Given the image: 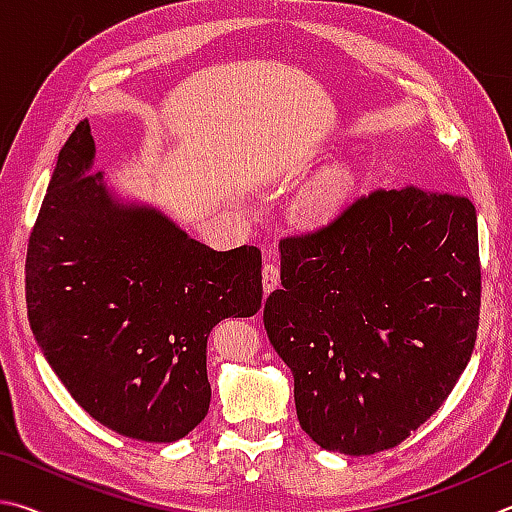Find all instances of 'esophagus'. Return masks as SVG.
Masks as SVG:
<instances>
[{
	"mask_svg": "<svg viewBox=\"0 0 512 512\" xmlns=\"http://www.w3.org/2000/svg\"><path fill=\"white\" fill-rule=\"evenodd\" d=\"M279 283H281V270H279V265H276V263H267V265L263 267V290H265V294H270L272 290L279 288Z\"/></svg>",
	"mask_w": 512,
	"mask_h": 512,
	"instance_id": "34e87169",
	"label": "esophagus"
}]
</instances>
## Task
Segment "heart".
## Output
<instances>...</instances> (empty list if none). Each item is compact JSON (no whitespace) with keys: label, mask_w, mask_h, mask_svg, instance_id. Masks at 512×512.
Segmentation results:
<instances>
[{"label":"heart","mask_w":512,"mask_h":512,"mask_svg":"<svg viewBox=\"0 0 512 512\" xmlns=\"http://www.w3.org/2000/svg\"><path fill=\"white\" fill-rule=\"evenodd\" d=\"M351 195V175L346 168H330L317 177L299 204L301 218L310 224H324L344 209Z\"/></svg>","instance_id":"b5f03b06"}]
</instances>
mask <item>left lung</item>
Returning a JSON list of instances; mask_svg holds the SVG:
<instances>
[{"label": "left lung", "instance_id": "1", "mask_svg": "<svg viewBox=\"0 0 512 512\" xmlns=\"http://www.w3.org/2000/svg\"><path fill=\"white\" fill-rule=\"evenodd\" d=\"M279 249L283 288L263 324L294 375L301 429L351 456L396 447L470 362L481 306L472 202L378 188Z\"/></svg>", "mask_w": 512, "mask_h": 512}]
</instances>
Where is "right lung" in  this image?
I'll use <instances>...</instances> for the list:
<instances>
[{
	"label": "right lung",
	"instance_id": "obj_1",
	"mask_svg": "<svg viewBox=\"0 0 512 512\" xmlns=\"http://www.w3.org/2000/svg\"><path fill=\"white\" fill-rule=\"evenodd\" d=\"M94 157L80 121L29 238V324L89 416L121 436L173 443L209 411L211 328L261 308V249L202 245L155 206L121 200L92 173Z\"/></svg>",
	"mask_w": 512,
	"mask_h": 512
}]
</instances>
